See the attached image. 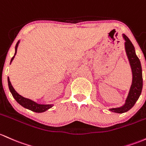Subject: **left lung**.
<instances>
[{
  "label": "left lung",
  "instance_id": "left-lung-1",
  "mask_svg": "<svg viewBox=\"0 0 146 146\" xmlns=\"http://www.w3.org/2000/svg\"><path fill=\"white\" fill-rule=\"evenodd\" d=\"M125 41V47L128 60L130 64L132 71V84L126 100L125 104L123 107L118 108L110 109V111L115 113H122L127 111L134 106L141 94L143 87V78H142V68L139 59L135 53L134 47L126 35H123Z\"/></svg>",
  "mask_w": 146,
  "mask_h": 146
}]
</instances>
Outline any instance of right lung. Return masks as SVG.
<instances>
[{
	"mask_svg": "<svg viewBox=\"0 0 146 146\" xmlns=\"http://www.w3.org/2000/svg\"><path fill=\"white\" fill-rule=\"evenodd\" d=\"M19 42V41H18L17 45H16L15 54H14L13 57H12V60H11V62L13 60L14 56H15L16 53H17V46H18ZM8 86H9V91H10V92L12 93V96H13L14 98L15 99L16 101L18 102L19 104H20L21 106H23V107H25V108L26 109H28V110H31V111H35V112H38V113H41V112H44L45 111H46V110H48L50 108H51V107L53 106L52 105H40V104L36 103V102L30 100V99L25 98H24L23 96H21V95H19L18 93L14 90L13 86H12V84H11L10 81H9V78H8Z\"/></svg>",
	"mask_w": 146,
	"mask_h": 146,
	"instance_id": "1",
	"label": "right lung"
}]
</instances>
